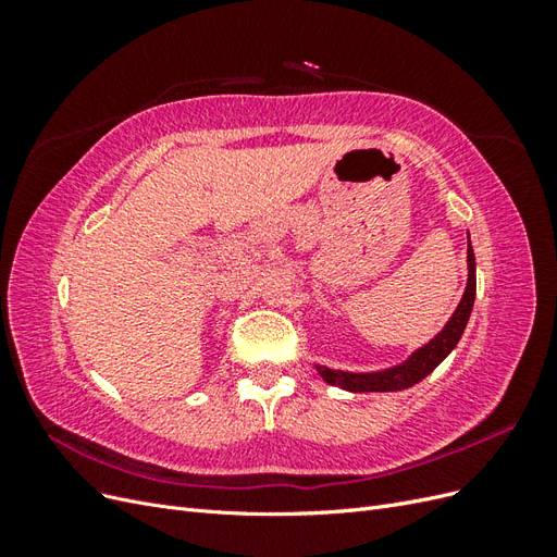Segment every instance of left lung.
Segmentation results:
<instances>
[{
  "label": "left lung",
  "mask_w": 557,
  "mask_h": 557,
  "mask_svg": "<svg viewBox=\"0 0 557 557\" xmlns=\"http://www.w3.org/2000/svg\"><path fill=\"white\" fill-rule=\"evenodd\" d=\"M467 262H469V281H467V290L462 295V301L455 309L453 318L448 320V325L434 336V339L418 348L413 356L393 369H385V372H374V374H348V372H334V369L327 367H318L320 376H323L327 383L339 385L344 391L350 393H387V391H404V387H411L413 383L423 381L430 372H434V367L440 364L448 352L455 348V344L460 342V336L467 327V320L471 313V307H474V297H476V260H474V250H471V244L467 248Z\"/></svg>",
  "instance_id": "obj_1"
}]
</instances>
